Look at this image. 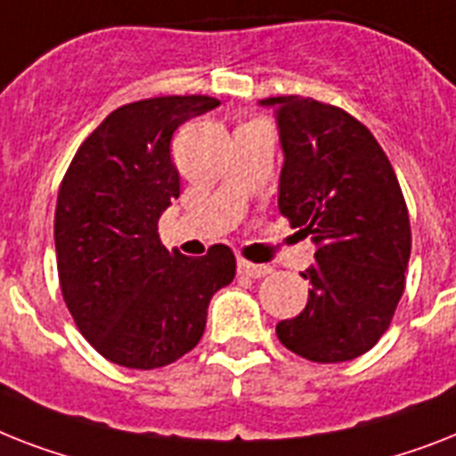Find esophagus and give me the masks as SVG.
<instances>
[{"mask_svg":"<svg viewBox=\"0 0 456 456\" xmlns=\"http://www.w3.org/2000/svg\"><path fill=\"white\" fill-rule=\"evenodd\" d=\"M269 272H272V266L269 265H253V262L243 260V257L239 260V273H243V276H250V279H262V276H266Z\"/></svg>","mask_w":456,"mask_h":456,"instance_id":"34e87169","label":"esophagus"}]
</instances>
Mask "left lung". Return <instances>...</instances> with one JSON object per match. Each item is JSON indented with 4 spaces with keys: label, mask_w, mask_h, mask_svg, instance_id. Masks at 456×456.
<instances>
[{
    "label": "left lung",
    "mask_w": 456,
    "mask_h": 456,
    "mask_svg": "<svg viewBox=\"0 0 456 456\" xmlns=\"http://www.w3.org/2000/svg\"><path fill=\"white\" fill-rule=\"evenodd\" d=\"M279 210L316 243L305 312L276 325L281 344L314 362H344L379 342L405 290L412 250L395 170L356 117L302 95H276Z\"/></svg>",
    "instance_id": "8db88e82"
}]
</instances>
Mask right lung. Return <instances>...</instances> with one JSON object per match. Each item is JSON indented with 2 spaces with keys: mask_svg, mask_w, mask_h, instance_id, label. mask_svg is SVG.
<instances>
[{
  "mask_svg": "<svg viewBox=\"0 0 456 456\" xmlns=\"http://www.w3.org/2000/svg\"><path fill=\"white\" fill-rule=\"evenodd\" d=\"M220 105L210 95H159L107 114L65 170L55 203L62 299L107 361L164 368L201 339L210 297L236 273L232 248L203 257L168 253L159 217L180 196L170 138Z\"/></svg>",
  "mask_w": 456,
  "mask_h": 456,
  "instance_id": "1",
  "label": "right lung"
}]
</instances>
